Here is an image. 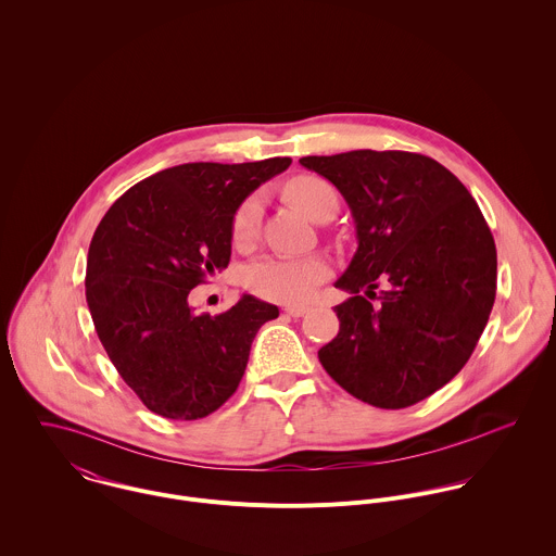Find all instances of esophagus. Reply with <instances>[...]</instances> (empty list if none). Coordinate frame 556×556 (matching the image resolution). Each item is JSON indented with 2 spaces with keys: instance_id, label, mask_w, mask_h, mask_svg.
Wrapping results in <instances>:
<instances>
[{
  "instance_id": "1",
  "label": "esophagus",
  "mask_w": 556,
  "mask_h": 556,
  "mask_svg": "<svg viewBox=\"0 0 556 556\" xmlns=\"http://www.w3.org/2000/svg\"><path fill=\"white\" fill-rule=\"evenodd\" d=\"M308 311H311L308 306H287V308H285V313H287L289 317H304Z\"/></svg>"
}]
</instances>
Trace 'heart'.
Segmentation results:
<instances>
[{"instance_id": "1", "label": "heart", "mask_w": 556, "mask_h": 556, "mask_svg": "<svg viewBox=\"0 0 556 556\" xmlns=\"http://www.w3.org/2000/svg\"><path fill=\"white\" fill-rule=\"evenodd\" d=\"M287 199L306 216L317 220L318 214L336 203V192L329 181L317 175H300L287 184ZM261 223V197L252 194L241 201L231 231L239 245L254 238ZM329 276V263L320 256H263L250 263L243 271L248 291L263 300L280 304L306 302L318 285Z\"/></svg>"}]
</instances>
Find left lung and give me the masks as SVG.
<instances>
[{"instance_id": "obj_1", "label": "left lung", "mask_w": 556, "mask_h": 556, "mask_svg": "<svg viewBox=\"0 0 556 556\" xmlns=\"http://www.w3.org/2000/svg\"><path fill=\"white\" fill-rule=\"evenodd\" d=\"M300 164L344 197L357 250L336 287L338 336L318 351L351 396L404 408L450 383L469 362L496 295V248L463 181L437 160L355 150ZM372 307L358 291L375 294Z\"/></svg>"}]
</instances>
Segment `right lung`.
I'll return each mask as SVG.
<instances>
[{"instance_id": "add662e5", "label": "right lung", "mask_w": 556, "mask_h": 556, "mask_svg": "<svg viewBox=\"0 0 556 556\" xmlns=\"http://www.w3.org/2000/svg\"><path fill=\"white\" fill-rule=\"evenodd\" d=\"M291 159L188 162L126 190L87 252L85 298L96 333L128 388L166 419H199L236 394L274 304L241 295L223 315H197L194 287L231 258L241 201Z\"/></svg>"}]
</instances>
